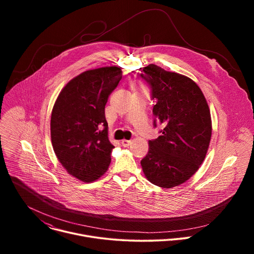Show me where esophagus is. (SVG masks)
<instances>
[{
  "label": "esophagus",
  "mask_w": 254,
  "mask_h": 254,
  "mask_svg": "<svg viewBox=\"0 0 254 254\" xmlns=\"http://www.w3.org/2000/svg\"><path fill=\"white\" fill-rule=\"evenodd\" d=\"M121 142H122V144H123V147L127 148V147H128L129 144L131 143V140H128V139H123Z\"/></svg>",
  "instance_id": "1"
}]
</instances>
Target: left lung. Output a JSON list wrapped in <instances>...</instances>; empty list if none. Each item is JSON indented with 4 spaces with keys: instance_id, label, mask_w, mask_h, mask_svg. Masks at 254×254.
<instances>
[{
    "instance_id": "8db88e82",
    "label": "left lung",
    "mask_w": 254,
    "mask_h": 254,
    "mask_svg": "<svg viewBox=\"0 0 254 254\" xmlns=\"http://www.w3.org/2000/svg\"><path fill=\"white\" fill-rule=\"evenodd\" d=\"M140 76L157 100L154 127L159 123L164 127L158 138L149 140L140 165L152 184L173 188L189 180L206 157L212 134L209 106L200 87L187 76L155 64L143 67Z\"/></svg>"
}]
</instances>
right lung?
<instances>
[{
  "label": "right lung",
  "instance_id": "1",
  "mask_svg": "<svg viewBox=\"0 0 254 254\" xmlns=\"http://www.w3.org/2000/svg\"><path fill=\"white\" fill-rule=\"evenodd\" d=\"M123 77L120 67L87 70L59 93L51 115V141L58 161L73 177L93 182L108 169L115 148L104 108Z\"/></svg>",
  "mask_w": 254,
  "mask_h": 254
}]
</instances>
